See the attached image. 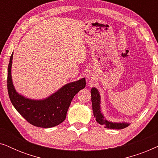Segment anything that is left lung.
I'll use <instances>...</instances> for the list:
<instances>
[{
  "label": "left lung",
  "instance_id": "1",
  "mask_svg": "<svg viewBox=\"0 0 158 158\" xmlns=\"http://www.w3.org/2000/svg\"><path fill=\"white\" fill-rule=\"evenodd\" d=\"M91 101L93 106V112L94 115L96 117V121L101 125H103L105 128L114 129H122L126 128L129 126L127 123H113L108 122L104 118V116L101 113L100 110V95L96 88H93L91 89Z\"/></svg>",
  "mask_w": 158,
  "mask_h": 158
}]
</instances>
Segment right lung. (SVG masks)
<instances>
[{
    "label": "right lung",
    "instance_id": "obj_1",
    "mask_svg": "<svg viewBox=\"0 0 158 158\" xmlns=\"http://www.w3.org/2000/svg\"><path fill=\"white\" fill-rule=\"evenodd\" d=\"M13 54L8 67L7 88L8 96L16 111L30 124L42 128H50L59 125L65 119L67 111L75 94L85 88V79L73 82L44 100L26 98L16 92L11 80Z\"/></svg>",
    "mask_w": 158,
    "mask_h": 158
}]
</instances>
